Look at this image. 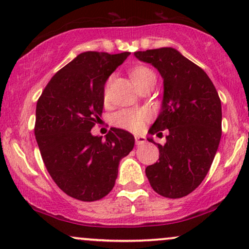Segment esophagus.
<instances>
[{
    "label": "esophagus",
    "mask_w": 249,
    "mask_h": 249,
    "mask_svg": "<svg viewBox=\"0 0 249 249\" xmlns=\"http://www.w3.org/2000/svg\"><path fill=\"white\" fill-rule=\"evenodd\" d=\"M134 139H136V145H142L146 142V138H145L144 136H136L134 137Z\"/></svg>",
    "instance_id": "esophagus-1"
}]
</instances>
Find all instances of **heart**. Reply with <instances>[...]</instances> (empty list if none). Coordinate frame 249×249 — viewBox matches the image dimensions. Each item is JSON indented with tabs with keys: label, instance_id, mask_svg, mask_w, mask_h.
Here are the masks:
<instances>
[{
	"label": "heart",
	"instance_id": "b5f03b06",
	"mask_svg": "<svg viewBox=\"0 0 249 249\" xmlns=\"http://www.w3.org/2000/svg\"><path fill=\"white\" fill-rule=\"evenodd\" d=\"M150 77H156L154 76L153 71L150 70L146 67H137L131 71V78L134 82V84L138 87L141 85L142 82L146 81ZM108 83H110V79L105 83L104 87V96L107 97V90H108ZM148 119V115L146 111L144 110H138V108H127V110H122L119 112H117L115 116H113L112 121L113 124L117 125V126L125 128V130L133 131V132H137L142 127V125L145 124Z\"/></svg>",
	"mask_w": 249,
	"mask_h": 249
}]
</instances>
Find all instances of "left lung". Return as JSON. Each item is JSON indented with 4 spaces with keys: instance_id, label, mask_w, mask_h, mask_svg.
<instances>
[{
    "instance_id": "obj_1",
    "label": "left lung",
    "mask_w": 249,
    "mask_h": 249,
    "mask_svg": "<svg viewBox=\"0 0 249 249\" xmlns=\"http://www.w3.org/2000/svg\"><path fill=\"white\" fill-rule=\"evenodd\" d=\"M164 79V97L151 134L168 130L159 161L145 170L151 187L165 198L193 192L210 171L221 138V102L207 73L173 48L137 51ZM148 142H154L152 138ZM156 144V142H154Z\"/></svg>"
}]
</instances>
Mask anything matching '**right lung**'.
Instances as JSON below:
<instances>
[{
    "mask_svg": "<svg viewBox=\"0 0 249 249\" xmlns=\"http://www.w3.org/2000/svg\"><path fill=\"white\" fill-rule=\"evenodd\" d=\"M130 53H79L56 73L36 105L35 137L43 162L65 194L96 201L111 192L118 165L134 146V137L112 127L105 137L91 128L101 121L104 85Z\"/></svg>",
    "mask_w": 249,
    "mask_h": 249,
    "instance_id": "right-lung-1",
    "label": "right lung"
}]
</instances>
